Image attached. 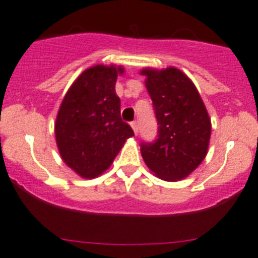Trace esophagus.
Returning a JSON list of instances; mask_svg holds the SVG:
<instances>
[{"instance_id": "esophagus-1", "label": "esophagus", "mask_w": 258, "mask_h": 258, "mask_svg": "<svg viewBox=\"0 0 258 258\" xmlns=\"http://www.w3.org/2000/svg\"><path fill=\"white\" fill-rule=\"evenodd\" d=\"M130 125H132L133 130H134L135 135H138V130H139V128H138V123H137V121H132V123H130Z\"/></svg>"}]
</instances>
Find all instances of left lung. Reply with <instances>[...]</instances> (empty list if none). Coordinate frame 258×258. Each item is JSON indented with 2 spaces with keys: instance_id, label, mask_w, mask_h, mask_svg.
I'll return each instance as SVG.
<instances>
[{
  "instance_id": "8db88e82",
  "label": "left lung",
  "mask_w": 258,
  "mask_h": 258,
  "mask_svg": "<svg viewBox=\"0 0 258 258\" xmlns=\"http://www.w3.org/2000/svg\"><path fill=\"white\" fill-rule=\"evenodd\" d=\"M145 85L158 124L154 142L140 143L153 173L169 182L189 175L205 159L211 138L207 109L192 81L180 70L145 69Z\"/></svg>"
}]
</instances>
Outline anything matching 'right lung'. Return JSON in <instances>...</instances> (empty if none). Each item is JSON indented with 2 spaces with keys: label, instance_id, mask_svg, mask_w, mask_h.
Segmentation results:
<instances>
[{
  "label": "right lung",
  "instance_id": "obj_1",
  "mask_svg": "<svg viewBox=\"0 0 258 258\" xmlns=\"http://www.w3.org/2000/svg\"><path fill=\"white\" fill-rule=\"evenodd\" d=\"M121 68L96 65L84 71L66 93L55 124L63 162L83 178L105 172L134 132L120 116L115 93Z\"/></svg>",
  "mask_w": 258,
  "mask_h": 258
}]
</instances>
